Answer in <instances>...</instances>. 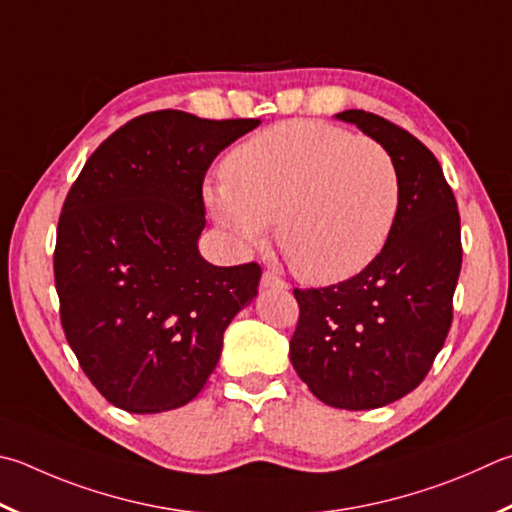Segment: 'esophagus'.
Listing matches in <instances>:
<instances>
[{"instance_id":"34e87169","label":"esophagus","mask_w":512,"mask_h":512,"mask_svg":"<svg viewBox=\"0 0 512 512\" xmlns=\"http://www.w3.org/2000/svg\"><path fill=\"white\" fill-rule=\"evenodd\" d=\"M262 286L264 288H280V291H286V288H288V284L282 280V277L273 273V271H266L262 275Z\"/></svg>"}]
</instances>
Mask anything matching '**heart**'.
<instances>
[{"mask_svg":"<svg viewBox=\"0 0 512 512\" xmlns=\"http://www.w3.org/2000/svg\"><path fill=\"white\" fill-rule=\"evenodd\" d=\"M208 206L226 228L262 246L277 224L286 262L306 282L336 284L374 262L392 235L401 179L369 136L320 120H288L237 145Z\"/></svg>","mask_w":512,"mask_h":512,"instance_id":"b5f03b06","label":"heart"}]
</instances>
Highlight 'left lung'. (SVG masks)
I'll use <instances>...</instances> for the list:
<instances>
[{
    "instance_id": "1",
    "label": "left lung",
    "mask_w": 512,
    "mask_h": 512,
    "mask_svg": "<svg viewBox=\"0 0 512 512\" xmlns=\"http://www.w3.org/2000/svg\"><path fill=\"white\" fill-rule=\"evenodd\" d=\"M394 156L401 206L365 271L324 288H293L300 318L291 362L313 396L340 410H376L423 383L452 324L461 219L439 161L407 129L362 109L338 114Z\"/></svg>"
}]
</instances>
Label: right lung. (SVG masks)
<instances>
[{"label": "right lung", "mask_w": 512, "mask_h": 512, "mask_svg": "<svg viewBox=\"0 0 512 512\" xmlns=\"http://www.w3.org/2000/svg\"><path fill=\"white\" fill-rule=\"evenodd\" d=\"M257 118L150 111L89 156L64 199L53 273L60 322L111 405L156 414L190 403L217 367L224 331L253 302L262 266L199 255L203 179Z\"/></svg>", "instance_id": "obj_1"}]
</instances>
